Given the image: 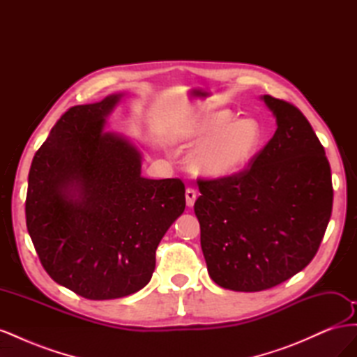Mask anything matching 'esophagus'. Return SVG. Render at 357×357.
Returning <instances> with one entry per match:
<instances>
[{"mask_svg":"<svg viewBox=\"0 0 357 357\" xmlns=\"http://www.w3.org/2000/svg\"><path fill=\"white\" fill-rule=\"evenodd\" d=\"M197 201V190L188 188L186 189V205L188 207H193V204Z\"/></svg>","mask_w":357,"mask_h":357,"instance_id":"esophagus-1","label":"esophagus"}]
</instances>
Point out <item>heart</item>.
I'll return each instance as SVG.
<instances>
[{"instance_id":"b5f03b06","label":"heart","mask_w":357,"mask_h":357,"mask_svg":"<svg viewBox=\"0 0 357 357\" xmlns=\"http://www.w3.org/2000/svg\"><path fill=\"white\" fill-rule=\"evenodd\" d=\"M185 142L199 144L190 156V168L208 178L228 177L245 168L264 142L256 119H238L229 110H213L197 117L186 129Z\"/></svg>"}]
</instances>
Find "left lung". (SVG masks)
<instances>
[{"instance_id": "left-lung-1", "label": "left lung", "mask_w": 357, "mask_h": 357, "mask_svg": "<svg viewBox=\"0 0 357 357\" xmlns=\"http://www.w3.org/2000/svg\"><path fill=\"white\" fill-rule=\"evenodd\" d=\"M277 129L248 167L199 180L195 214L215 284L235 291L271 289L316 256L332 213L325 149L294 104L262 96Z\"/></svg>"}]
</instances>
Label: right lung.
Segmentation results:
<instances>
[{
	"mask_svg": "<svg viewBox=\"0 0 357 357\" xmlns=\"http://www.w3.org/2000/svg\"><path fill=\"white\" fill-rule=\"evenodd\" d=\"M122 93L74 105L32 159L26 228L46 273L86 299L132 295L152 278L156 248L185 211L180 178L142 176V153L104 132Z\"/></svg>",
	"mask_w": 357,
	"mask_h": 357,
	"instance_id": "right-lung-1",
	"label": "right lung"
}]
</instances>
